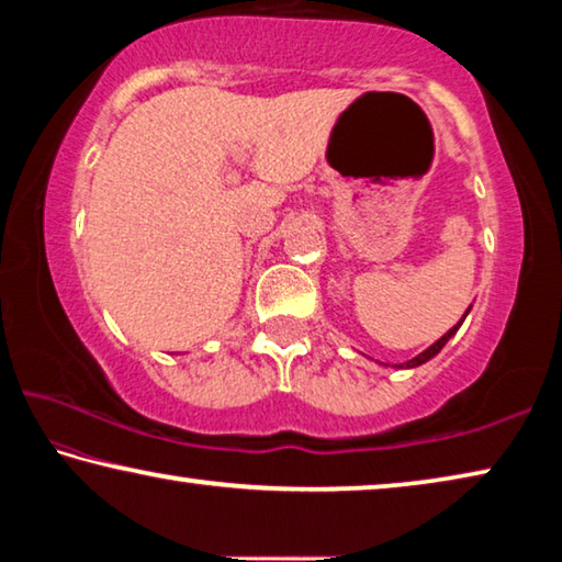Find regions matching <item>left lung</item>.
Here are the masks:
<instances>
[{
  "label": "left lung",
  "instance_id": "obj_1",
  "mask_svg": "<svg viewBox=\"0 0 562 562\" xmlns=\"http://www.w3.org/2000/svg\"><path fill=\"white\" fill-rule=\"evenodd\" d=\"M462 319H465V317H462ZM462 319H460V323H462ZM460 323H458L456 327H452V329H448V333H445V335L440 337V340H438V342H435V345H430V347H427V350H425V352H420V355H417V358H413V360H407V362H405V368H417V364H423V362H427V360H430V358H435V355H438V352L442 350V347H445V342H448V340H450V337L458 333V327H460ZM400 368H403V364H400Z\"/></svg>",
  "mask_w": 562,
  "mask_h": 562
}]
</instances>
